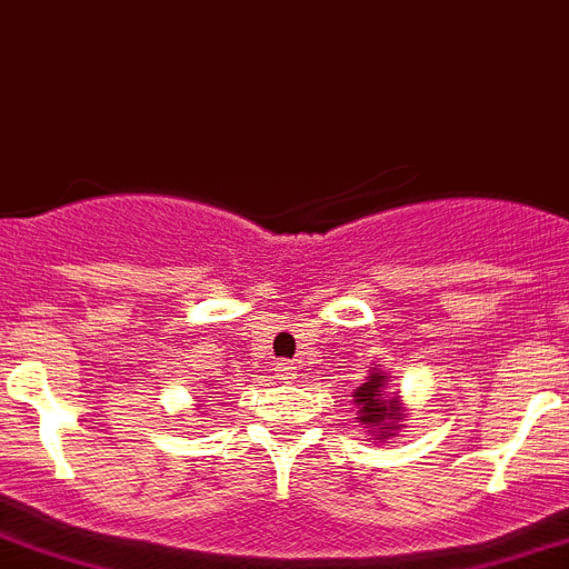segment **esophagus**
I'll use <instances>...</instances> for the list:
<instances>
[{
	"label": "esophagus",
	"mask_w": 569,
	"mask_h": 569,
	"mask_svg": "<svg viewBox=\"0 0 569 569\" xmlns=\"http://www.w3.org/2000/svg\"><path fill=\"white\" fill-rule=\"evenodd\" d=\"M274 373H278L280 380H297L300 368H297V362H274Z\"/></svg>",
	"instance_id": "34e87169"
}]
</instances>
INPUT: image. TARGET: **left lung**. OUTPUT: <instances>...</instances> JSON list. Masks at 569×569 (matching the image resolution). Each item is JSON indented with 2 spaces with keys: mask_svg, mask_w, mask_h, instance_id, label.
Here are the masks:
<instances>
[{
  "mask_svg": "<svg viewBox=\"0 0 569 569\" xmlns=\"http://www.w3.org/2000/svg\"><path fill=\"white\" fill-rule=\"evenodd\" d=\"M355 406V419L371 439H393L406 428V402L399 397V388H393L391 377L380 368H373L371 377L357 388Z\"/></svg>",
  "mask_w": 569,
  "mask_h": 569,
  "instance_id": "8db88e82",
  "label": "left lung"
}]
</instances>
